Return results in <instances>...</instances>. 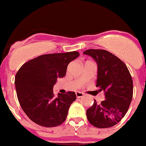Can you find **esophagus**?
Segmentation results:
<instances>
[{"label": "esophagus", "instance_id": "34e87169", "mask_svg": "<svg viewBox=\"0 0 146 146\" xmlns=\"http://www.w3.org/2000/svg\"><path fill=\"white\" fill-rule=\"evenodd\" d=\"M76 97L77 98H82L83 96V93H81V92H79V91H78V92H76Z\"/></svg>", "mask_w": 146, "mask_h": 146}]
</instances>
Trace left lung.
<instances>
[{
    "mask_svg": "<svg viewBox=\"0 0 146 146\" xmlns=\"http://www.w3.org/2000/svg\"><path fill=\"white\" fill-rule=\"evenodd\" d=\"M97 63L96 87L104 92L101 103H94L86 111L90 123L96 128L114 126L127 113L133 98V80L125 63L106 50L90 49L83 52Z\"/></svg>",
    "mask_w": 146,
    "mask_h": 146,
    "instance_id": "left-lung-1",
    "label": "left lung"
}]
</instances>
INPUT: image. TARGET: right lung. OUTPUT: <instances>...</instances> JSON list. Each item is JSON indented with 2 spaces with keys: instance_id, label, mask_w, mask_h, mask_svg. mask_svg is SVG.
<instances>
[{
  "instance_id": "add662e5",
  "label": "right lung",
  "mask_w": 146,
  "mask_h": 146,
  "mask_svg": "<svg viewBox=\"0 0 146 146\" xmlns=\"http://www.w3.org/2000/svg\"><path fill=\"white\" fill-rule=\"evenodd\" d=\"M80 56L78 52L52 53L24 63L15 75L18 101L27 116L43 127H56L66 119L69 108L76 99L75 92L55 96L53 86L66 74L68 65Z\"/></svg>"
}]
</instances>
